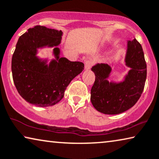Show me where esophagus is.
<instances>
[{"mask_svg": "<svg viewBox=\"0 0 159 159\" xmlns=\"http://www.w3.org/2000/svg\"><path fill=\"white\" fill-rule=\"evenodd\" d=\"M85 64H84V69L86 70H89L92 67V66L93 65V61L91 60V59H87L85 61Z\"/></svg>", "mask_w": 159, "mask_h": 159, "instance_id": "34e87169", "label": "esophagus"}]
</instances>
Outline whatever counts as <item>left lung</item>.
<instances>
[{"label":"left lung","mask_w":159,"mask_h":159,"mask_svg":"<svg viewBox=\"0 0 159 159\" xmlns=\"http://www.w3.org/2000/svg\"><path fill=\"white\" fill-rule=\"evenodd\" d=\"M130 67L123 81H108L112 68L107 64L92 67L95 81L91 89L90 100L98 111L107 115L122 113L132 107L143 91L147 69L141 45L135 39L128 40L125 57Z\"/></svg>","instance_id":"1"}]
</instances>
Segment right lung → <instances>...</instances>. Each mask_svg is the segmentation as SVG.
<instances>
[{"instance_id":"1","label":"right lung","mask_w":159,"mask_h":159,"mask_svg":"<svg viewBox=\"0 0 159 159\" xmlns=\"http://www.w3.org/2000/svg\"><path fill=\"white\" fill-rule=\"evenodd\" d=\"M62 31L36 26L18 39L11 61L13 80L19 95L26 102L39 107L52 106L64 95L70 82L84 70V64L60 57L58 46ZM54 47L55 59L48 60L36 55L39 48Z\"/></svg>"}]
</instances>
